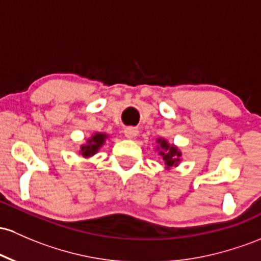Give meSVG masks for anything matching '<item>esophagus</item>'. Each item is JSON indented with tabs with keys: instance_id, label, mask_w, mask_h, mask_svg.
<instances>
[{
	"instance_id": "esophagus-1",
	"label": "esophagus",
	"mask_w": 261,
	"mask_h": 261,
	"mask_svg": "<svg viewBox=\"0 0 261 261\" xmlns=\"http://www.w3.org/2000/svg\"><path fill=\"white\" fill-rule=\"evenodd\" d=\"M124 134H125V136L127 137V139H134V137L137 136L139 131H137L135 127H131V126H130V127H126L125 128Z\"/></svg>"
}]
</instances>
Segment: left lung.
Instances as JSON below:
<instances>
[{
    "instance_id": "left-lung-1",
    "label": "left lung",
    "mask_w": 261,
    "mask_h": 261,
    "mask_svg": "<svg viewBox=\"0 0 261 261\" xmlns=\"http://www.w3.org/2000/svg\"><path fill=\"white\" fill-rule=\"evenodd\" d=\"M159 144L163 150L160 152V154L162 156L163 161H165V165L167 166V167H172V166L177 165V162L179 161L178 157L181 156V152H178V150H177L176 147L168 145L167 141H165V140L160 139Z\"/></svg>"
}]
</instances>
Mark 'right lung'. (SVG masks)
Here are the masks:
<instances>
[{
  "label": "right lung",
  "mask_w": 261,
  "mask_h": 261,
  "mask_svg": "<svg viewBox=\"0 0 261 261\" xmlns=\"http://www.w3.org/2000/svg\"><path fill=\"white\" fill-rule=\"evenodd\" d=\"M104 134H95L90 140H88V145L82 146V153L83 156H90V154L95 153L98 151V148L104 144V140H105Z\"/></svg>",
  "instance_id": "add662e5"
}]
</instances>
